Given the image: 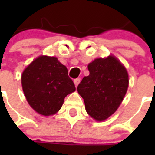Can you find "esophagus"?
<instances>
[{"label":"esophagus","instance_id":"1","mask_svg":"<svg viewBox=\"0 0 155 155\" xmlns=\"http://www.w3.org/2000/svg\"><path fill=\"white\" fill-rule=\"evenodd\" d=\"M80 80H81V79H80V78H77V79H75V80H74V84H75V87H77L78 84H80Z\"/></svg>","mask_w":155,"mask_h":155}]
</instances>
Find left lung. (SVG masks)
I'll return each mask as SVG.
<instances>
[{
    "instance_id": "obj_1",
    "label": "left lung",
    "mask_w": 155,
    "mask_h": 155,
    "mask_svg": "<svg viewBox=\"0 0 155 155\" xmlns=\"http://www.w3.org/2000/svg\"><path fill=\"white\" fill-rule=\"evenodd\" d=\"M89 75L78 85L85 109L93 119L103 121L115 113L129 86L125 68L113 55L96 58L87 66Z\"/></svg>"
}]
</instances>
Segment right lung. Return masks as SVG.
Returning a JSON list of instances; mask_svg holds the SVG:
<instances>
[{
  "mask_svg": "<svg viewBox=\"0 0 155 155\" xmlns=\"http://www.w3.org/2000/svg\"><path fill=\"white\" fill-rule=\"evenodd\" d=\"M21 85L29 104L43 116L55 114L64 98L75 91L68 68L56 57L46 55L35 58L24 70Z\"/></svg>",
  "mask_w": 155,
  "mask_h": 155,
  "instance_id": "obj_1",
  "label": "right lung"
}]
</instances>
